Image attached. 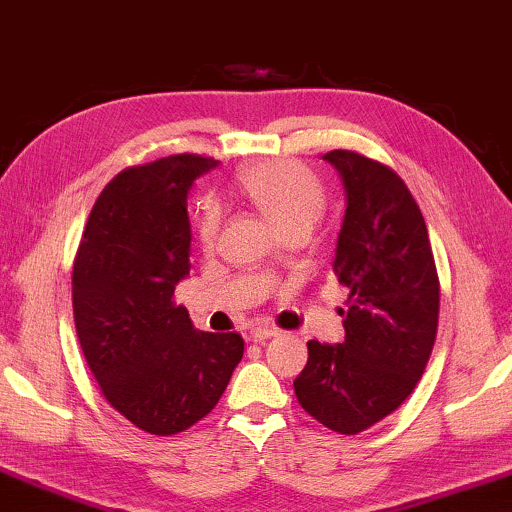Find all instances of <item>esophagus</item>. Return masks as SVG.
<instances>
[{
	"instance_id": "34e87169",
	"label": "esophagus",
	"mask_w": 512,
	"mask_h": 512,
	"mask_svg": "<svg viewBox=\"0 0 512 512\" xmlns=\"http://www.w3.org/2000/svg\"><path fill=\"white\" fill-rule=\"evenodd\" d=\"M276 333H279V331H276L274 326H267V324H256L254 329H251L249 338L254 340V342H263V340H267V338H274Z\"/></svg>"
}]
</instances>
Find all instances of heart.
Segmentation results:
<instances>
[{
    "label": "heart",
    "instance_id": "1",
    "mask_svg": "<svg viewBox=\"0 0 512 512\" xmlns=\"http://www.w3.org/2000/svg\"><path fill=\"white\" fill-rule=\"evenodd\" d=\"M240 192L281 236L308 233L324 208V188L306 165L297 161L256 163L238 174ZM222 211L215 201H204L197 213V236L204 247H213L220 233Z\"/></svg>",
    "mask_w": 512,
    "mask_h": 512
}]
</instances>
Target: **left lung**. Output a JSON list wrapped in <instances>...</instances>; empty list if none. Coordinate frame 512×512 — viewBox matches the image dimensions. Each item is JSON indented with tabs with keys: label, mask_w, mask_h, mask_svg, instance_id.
Instances as JSON below:
<instances>
[{
	"label": "left lung",
	"mask_w": 512,
	"mask_h": 512,
	"mask_svg": "<svg viewBox=\"0 0 512 512\" xmlns=\"http://www.w3.org/2000/svg\"><path fill=\"white\" fill-rule=\"evenodd\" d=\"M347 190L333 270L349 290L340 345L308 342L295 379L301 408L342 435L404 404L435 345L440 279L424 217L404 179L351 149L324 154Z\"/></svg>",
	"instance_id": "1"
}]
</instances>
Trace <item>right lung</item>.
I'll list each match as a JSON object with an SVG mask.
<instances>
[{"label": "right lung", "mask_w": 512, "mask_h": 512, "mask_svg": "<svg viewBox=\"0 0 512 512\" xmlns=\"http://www.w3.org/2000/svg\"><path fill=\"white\" fill-rule=\"evenodd\" d=\"M211 156L174 154L133 165L92 206L74 258L79 345L104 399L152 435H174L211 413L236 365L240 333L195 331L174 301L188 274V190Z\"/></svg>", "instance_id": "right-lung-1"}]
</instances>
